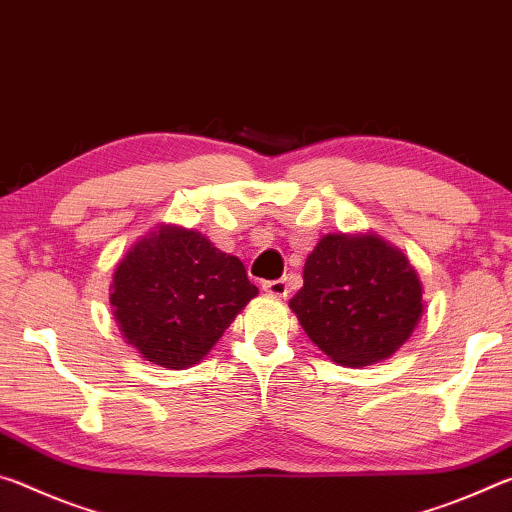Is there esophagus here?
<instances>
[{
	"instance_id": "34e87169",
	"label": "esophagus",
	"mask_w": 512,
	"mask_h": 512,
	"mask_svg": "<svg viewBox=\"0 0 512 512\" xmlns=\"http://www.w3.org/2000/svg\"><path fill=\"white\" fill-rule=\"evenodd\" d=\"M263 290L270 292L274 297H286L288 295V283L286 279H274V281H265Z\"/></svg>"
}]
</instances>
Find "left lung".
I'll use <instances>...</instances> for the list:
<instances>
[{
	"label": "left lung",
	"instance_id": "1",
	"mask_svg": "<svg viewBox=\"0 0 512 512\" xmlns=\"http://www.w3.org/2000/svg\"><path fill=\"white\" fill-rule=\"evenodd\" d=\"M290 308L335 363L372 365L395 354L420 322L422 283L408 258L374 233H329L308 254Z\"/></svg>",
	"mask_w": 512,
	"mask_h": 512
}]
</instances>
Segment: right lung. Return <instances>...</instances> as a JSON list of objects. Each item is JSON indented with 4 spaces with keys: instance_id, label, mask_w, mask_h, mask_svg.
I'll list each match as a JSON object with an SVG mask.
<instances>
[{
    "instance_id": "obj_1",
    "label": "right lung",
    "mask_w": 512,
    "mask_h": 512,
    "mask_svg": "<svg viewBox=\"0 0 512 512\" xmlns=\"http://www.w3.org/2000/svg\"><path fill=\"white\" fill-rule=\"evenodd\" d=\"M256 295L240 258L213 247L199 231L172 224L138 240L111 283L124 340L170 370L197 365Z\"/></svg>"
}]
</instances>
